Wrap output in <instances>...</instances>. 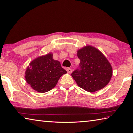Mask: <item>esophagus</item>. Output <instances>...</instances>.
Returning <instances> with one entry per match:
<instances>
[{
  "label": "esophagus",
  "mask_w": 133,
  "mask_h": 133,
  "mask_svg": "<svg viewBox=\"0 0 133 133\" xmlns=\"http://www.w3.org/2000/svg\"><path fill=\"white\" fill-rule=\"evenodd\" d=\"M66 70H67V73L70 74V73H72V71H73V70H72V69H70V68H67Z\"/></svg>",
  "instance_id": "obj_1"
}]
</instances>
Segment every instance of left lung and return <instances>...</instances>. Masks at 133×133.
Wrapping results in <instances>:
<instances>
[{
    "instance_id": "1",
    "label": "left lung",
    "mask_w": 133,
    "mask_h": 133,
    "mask_svg": "<svg viewBox=\"0 0 133 133\" xmlns=\"http://www.w3.org/2000/svg\"><path fill=\"white\" fill-rule=\"evenodd\" d=\"M79 66L71 76L79 87L93 92L104 88L112 76V68L102 53L91 46L77 52Z\"/></svg>"
}]
</instances>
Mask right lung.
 Wrapping results in <instances>:
<instances>
[{
	"label": "right lung",
	"mask_w": 133,
	"mask_h": 133,
	"mask_svg": "<svg viewBox=\"0 0 133 133\" xmlns=\"http://www.w3.org/2000/svg\"><path fill=\"white\" fill-rule=\"evenodd\" d=\"M52 56L49 54L34 60L25 71L26 83L39 92L51 90L56 86L60 77L67 73L60 62L55 60Z\"/></svg>",
	"instance_id": "add662e5"
}]
</instances>
